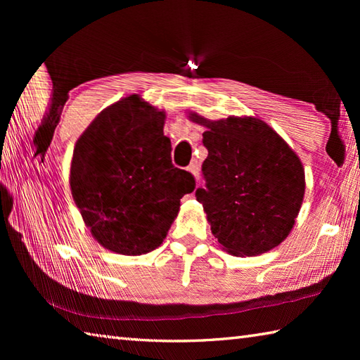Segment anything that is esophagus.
<instances>
[{"label":"esophagus","mask_w":360,"mask_h":360,"mask_svg":"<svg viewBox=\"0 0 360 360\" xmlns=\"http://www.w3.org/2000/svg\"><path fill=\"white\" fill-rule=\"evenodd\" d=\"M188 172L192 173V176L195 178V181L198 182V179H200V167H198V163L197 162H193V163H191V165H188Z\"/></svg>","instance_id":"obj_1"}]
</instances>
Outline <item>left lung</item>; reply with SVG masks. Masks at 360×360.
<instances>
[{
	"label": "left lung",
	"mask_w": 360,
	"mask_h": 360,
	"mask_svg": "<svg viewBox=\"0 0 360 360\" xmlns=\"http://www.w3.org/2000/svg\"><path fill=\"white\" fill-rule=\"evenodd\" d=\"M188 119L206 129V188L195 197L224 251L252 257L281 245L304 197V169L294 149L251 115L210 120L188 112Z\"/></svg>",
	"instance_id": "8db88e82"
}]
</instances>
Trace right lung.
Here are the masks:
<instances>
[{"instance_id": "obj_1", "label": "right lung", "mask_w": 360, "mask_h": 360, "mask_svg": "<svg viewBox=\"0 0 360 360\" xmlns=\"http://www.w3.org/2000/svg\"><path fill=\"white\" fill-rule=\"evenodd\" d=\"M165 111L141 95L103 109L75 146L70 187L94 238L122 255L154 251L167 238L191 173L173 167Z\"/></svg>"}]
</instances>
